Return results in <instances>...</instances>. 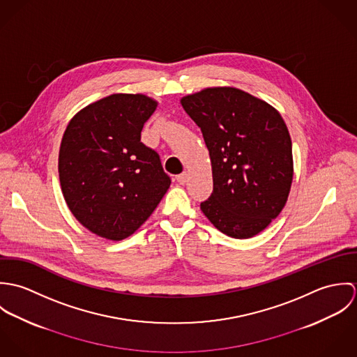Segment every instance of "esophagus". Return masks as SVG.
I'll list each match as a JSON object with an SVG mask.
<instances>
[{
	"label": "esophagus",
	"mask_w": 357,
	"mask_h": 357,
	"mask_svg": "<svg viewBox=\"0 0 357 357\" xmlns=\"http://www.w3.org/2000/svg\"><path fill=\"white\" fill-rule=\"evenodd\" d=\"M187 178H188V174H187L185 172H183L181 174H178V176L176 177V180H177L178 184H185V183H187Z\"/></svg>",
	"instance_id": "1"
}]
</instances>
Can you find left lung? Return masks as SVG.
Masks as SVG:
<instances>
[{
    "label": "left lung",
    "instance_id": "1",
    "mask_svg": "<svg viewBox=\"0 0 357 357\" xmlns=\"http://www.w3.org/2000/svg\"><path fill=\"white\" fill-rule=\"evenodd\" d=\"M201 128L213 170V192L201 208L222 234L248 239L287 202L293 151L287 126L268 102L236 88H207L181 99Z\"/></svg>",
    "mask_w": 357,
    "mask_h": 357
}]
</instances>
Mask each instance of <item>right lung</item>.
I'll list each match as a JSON object with an SVG mask.
<instances>
[{
  "label": "right lung",
  "mask_w": 357,
  "mask_h": 357,
  "mask_svg": "<svg viewBox=\"0 0 357 357\" xmlns=\"http://www.w3.org/2000/svg\"><path fill=\"white\" fill-rule=\"evenodd\" d=\"M156 105L144 95L115 93L82 108L66 128L59 151L63 197L98 236H130L172 183L158 153L142 143Z\"/></svg>",
  "instance_id": "obj_1"
}]
</instances>
